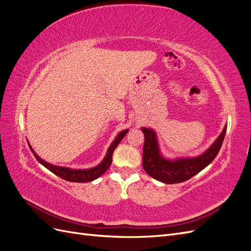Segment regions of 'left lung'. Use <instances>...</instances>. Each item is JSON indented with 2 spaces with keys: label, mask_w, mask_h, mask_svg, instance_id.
Masks as SVG:
<instances>
[{
  "label": "left lung",
  "mask_w": 251,
  "mask_h": 251,
  "mask_svg": "<svg viewBox=\"0 0 251 251\" xmlns=\"http://www.w3.org/2000/svg\"><path fill=\"white\" fill-rule=\"evenodd\" d=\"M227 125L217 140L200 156L194 158H178L170 160L164 158L159 149L156 132L153 128L141 127L144 134L142 166L151 178L166 184L180 183L194 177L212 162L218 155L225 137Z\"/></svg>",
  "instance_id": "obj_1"
}]
</instances>
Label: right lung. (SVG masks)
Instances as JSON below:
<instances>
[{
	"label": "right lung",
	"instance_id": "add662e5",
	"mask_svg": "<svg viewBox=\"0 0 251 251\" xmlns=\"http://www.w3.org/2000/svg\"><path fill=\"white\" fill-rule=\"evenodd\" d=\"M128 132V130H125V131H121L118 135L117 137L114 139V141L112 142V144L110 146V148L108 149L107 151V155H105L104 159L101 161V163L98 164L95 168L92 169H89V170H72V169H68V168H63V166H56V165H53L50 164L46 161H44L42 158H40L37 156L32 148L30 147L29 144V148L30 150L32 151V153L34 155V157L36 158V160L39 161L41 164H43L45 168L48 169L50 172H52L53 174H55L56 176L60 177L64 180L67 181H70V182H91L93 181L97 178H100L102 174H104L105 172L108 171V169L110 168V165L112 163V155L114 153V150L116 149V147L119 144V142L123 140V138L126 135V133Z\"/></svg>",
	"mask_w": 251,
	"mask_h": 251
}]
</instances>
